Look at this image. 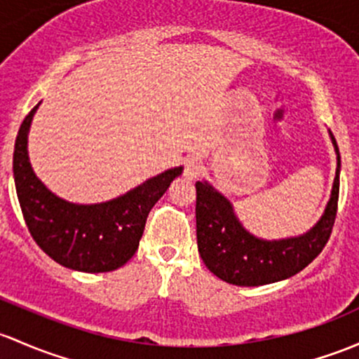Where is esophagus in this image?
<instances>
[{"label": "esophagus", "instance_id": "esophagus-1", "mask_svg": "<svg viewBox=\"0 0 359 359\" xmlns=\"http://www.w3.org/2000/svg\"><path fill=\"white\" fill-rule=\"evenodd\" d=\"M203 173V163L198 160V158H189L186 161V167H184V175L187 179H198Z\"/></svg>", "mask_w": 359, "mask_h": 359}]
</instances>
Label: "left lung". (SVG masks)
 <instances>
[{
  "label": "left lung",
  "mask_w": 359,
  "mask_h": 359,
  "mask_svg": "<svg viewBox=\"0 0 359 359\" xmlns=\"http://www.w3.org/2000/svg\"><path fill=\"white\" fill-rule=\"evenodd\" d=\"M332 135V134H330ZM325 213L308 233L282 241H262L246 232L232 206L210 184L196 182V233L203 262L218 278L233 285L256 287L299 273L329 243L339 201L341 156Z\"/></svg>",
  "instance_id": "1"
}]
</instances>
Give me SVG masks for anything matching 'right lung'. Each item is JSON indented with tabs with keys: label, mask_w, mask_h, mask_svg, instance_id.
Here are the masks:
<instances>
[{
	"label": "right lung",
	"mask_w": 359,
	"mask_h": 359,
	"mask_svg": "<svg viewBox=\"0 0 359 359\" xmlns=\"http://www.w3.org/2000/svg\"><path fill=\"white\" fill-rule=\"evenodd\" d=\"M37 107L22 122L13 151L15 187L30 236L67 269L88 273L120 269L135 255L151 208L182 173V167L167 170L101 205L63 201L41 184L29 163L27 132Z\"/></svg>",
	"instance_id": "add662e5"
}]
</instances>
